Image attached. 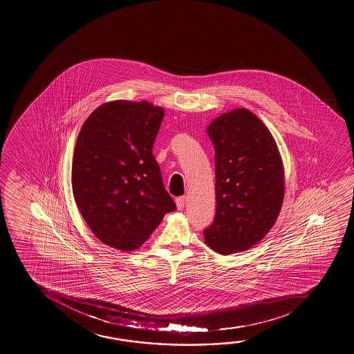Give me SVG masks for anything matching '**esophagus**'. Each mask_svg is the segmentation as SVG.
I'll list each match as a JSON object with an SVG mask.
<instances>
[{
    "label": "esophagus",
    "mask_w": 354,
    "mask_h": 354,
    "mask_svg": "<svg viewBox=\"0 0 354 354\" xmlns=\"http://www.w3.org/2000/svg\"><path fill=\"white\" fill-rule=\"evenodd\" d=\"M175 203H176V207H178V209H184V207H185L186 196L178 197V198L175 200Z\"/></svg>",
    "instance_id": "34e87169"
}]
</instances>
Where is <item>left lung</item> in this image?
<instances>
[{
    "instance_id": "8db88e82",
    "label": "left lung",
    "mask_w": 354,
    "mask_h": 354,
    "mask_svg": "<svg viewBox=\"0 0 354 354\" xmlns=\"http://www.w3.org/2000/svg\"><path fill=\"white\" fill-rule=\"evenodd\" d=\"M214 147L216 214L205 243L222 255L259 243L277 222L285 192L277 142L247 109H234L207 127Z\"/></svg>"
}]
</instances>
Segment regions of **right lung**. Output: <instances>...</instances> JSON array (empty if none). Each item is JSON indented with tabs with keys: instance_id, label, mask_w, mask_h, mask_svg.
<instances>
[{
	"instance_id": "add662e5",
	"label": "right lung",
	"mask_w": 354,
	"mask_h": 354,
	"mask_svg": "<svg viewBox=\"0 0 354 354\" xmlns=\"http://www.w3.org/2000/svg\"><path fill=\"white\" fill-rule=\"evenodd\" d=\"M162 117L164 109L148 101L115 100L93 111L77 136L76 206L93 234L122 252L138 250L176 209L151 153Z\"/></svg>"
}]
</instances>
